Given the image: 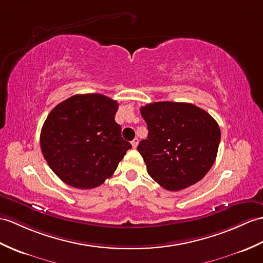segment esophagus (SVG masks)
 I'll return each mask as SVG.
<instances>
[{
    "label": "esophagus",
    "instance_id": "obj_1",
    "mask_svg": "<svg viewBox=\"0 0 263 263\" xmlns=\"http://www.w3.org/2000/svg\"><path fill=\"white\" fill-rule=\"evenodd\" d=\"M131 144H132V146H133V148H134V149H136V148H137V146H138V144H139V139H138V138H136V139H133V141L131 142Z\"/></svg>",
    "mask_w": 263,
    "mask_h": 263
}]
</instances>
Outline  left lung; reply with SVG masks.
Returning a JSON list of instances; mask_svg holds the SVG:
<instances>
[{
    "instance_id": "1",
    "label": "left lung",
    "mask_w": 263,
    "mask_h": 263,
    "mask_svg": "<svg viewBox=\"0 0 263 263\" xmlns=\"http://www.w3.org/2000/svg\"><path fill=\"white\" fill-rule=\"evenodd\" d=\"M148 138L138 145L146 172L167 191L196 184L216 159L221 130L204 109L189 103L156 102L140 108Z\"/></svg>"
}]
</instances>
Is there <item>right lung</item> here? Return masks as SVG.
<instances>
[{"label": "right lung", "mask_w": 263, "mask_h": 263, "mask_svg": "<svg viewBox=\"0 0 263 263\" xmlns=\"http://www.w3.org/2000/svg\"><path fill=\"white\" fill-rule=\"evenodd\" d=\"M118 107L105 95L77 94L49 113L41 129V151L67 185L79 189L102 185L132 148L114 120Z\"/></svg>", "instance_id": "add662e5"}]
</instances>
